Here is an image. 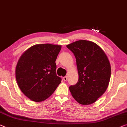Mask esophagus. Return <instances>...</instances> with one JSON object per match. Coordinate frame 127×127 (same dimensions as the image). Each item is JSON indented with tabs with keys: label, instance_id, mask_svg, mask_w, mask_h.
Returning <instances> with one entry per match:
<instances>
[{
	"label": "esophagus",
	"instance_id": "obj_1",
	"mask_svg": "<svg viewBox=\"0 0 127 127\" xmlns=\"http://www.w3.org/2000/svg\"><path fill=\"white\" fill-rule=\"evenodd\" d=\"M67 78L66 76H65V77H63V80L65 81H66L67 80Z\"/></svg>",
	"mask_w": 127,
	"mask_h": 127
}]
</instances>
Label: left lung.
<instances>
[{
	"mask_svg": "<svg viewBox=\"0 0 127 127\" xmlns=\"http://www.w3.org/2000/svg\"><path fill=\"white\" fill-rule=\"evenodd\" d=\"M76 59L78 81L69 87L79 104L90 105L104 94L111 74L109 61L104 50L95 42L80 40L66 45Z\"/></svg>",
	"mask_w": 127,
	"mask_h": 127,
	"instance_id": "1",
	"label": "left lung"
}]
</instances>
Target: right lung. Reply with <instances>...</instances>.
<instances>
[{"label":"right lung","instance_id":"1","mask_svg":"<svg viewBox=\"0 0 127 127\" xmlns=\"http://www.w3.org/2000/svg\"><path fill=\"white\" fill-rule=\"evenodd\" d=\"M61 45L37 44L26 50L16 64L18 85L26 96L35 102L46 100L61 82L56 74V60Z\"/></svg>","mask_w":127,"mask_h":127}]
</instances>
